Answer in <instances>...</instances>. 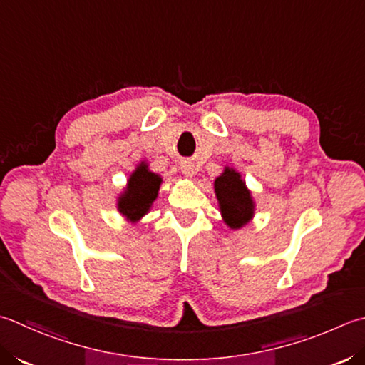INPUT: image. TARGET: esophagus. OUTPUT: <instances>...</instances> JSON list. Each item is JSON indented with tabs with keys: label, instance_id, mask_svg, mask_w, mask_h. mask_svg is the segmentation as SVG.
<instances>
[{
	"label": "esophagus",
	"instance_id": "34e87169",
	"mask_svg": "<svg viewBox=\"0 0 365 365\" xmlns=\"http://www.w3.org/2000/svg\"><path fill=\"white\" fill-rule=\"evenodd\" d=\"M182 174L187 177V178H192V175L196 174V168H195V164L192 163H190V161H185V163H182Z\"/></svg>",
	"mask_w": 365,
	"mask_h": 365
}]
</instances>
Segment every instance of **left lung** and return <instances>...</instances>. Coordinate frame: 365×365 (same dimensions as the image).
<instances>
[{
  "label": "left lung",
  "instance_id": "left-lung-1",
  "mask_svg": "<svg viewBox=\"0 0 365 365\" xmlns=\"http://www.w3.org/2000/svg\"><path fill=\"white\" fill-rule=\"evenodd\" d=\"M213 190L221 218L230 230L237 231L253 220L256 202L239 170L225 166L223 173L213 182Z\"/></svg>",
  "mask_w": 365,
  "mask_h": 365
}]
</instances>
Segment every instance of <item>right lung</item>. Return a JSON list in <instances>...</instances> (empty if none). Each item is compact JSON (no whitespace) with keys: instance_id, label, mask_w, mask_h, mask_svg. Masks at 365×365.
<instances>
[{"instance_id":"right-lung-1","label":"right lung","mask_w":365,"mask_h":365,"mask_svg":"<svg viewBox=\"0 0 365 365\" xmlns=\"http://www.w3.org/2000/svg\"><path fill=\"white\" fill-rule=\"evenodd\" d=\"M163 177L148 169L145 161H140L128 177L123 191L117 197V210L130 223H139L152 209L158 197Z\"/></svg>"}]
</instances>
